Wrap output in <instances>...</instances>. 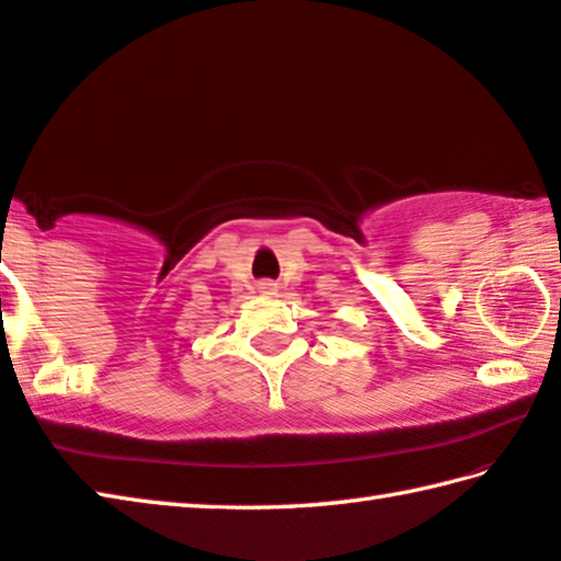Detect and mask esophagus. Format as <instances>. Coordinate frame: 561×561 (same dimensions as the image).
<instances>
[{
	"mask_svg": "<svg viewBox=\"0 0 561 561\" xmlns=\"http://www.w3.org/2000/svg\"><path fill=\"white\" fill-rule=\"evenodd\" d=\"M260 291H264V294L277 291V284H274V282H260Z\"/></svg>",
	"mask_w": 561,
	"mask_h": 561,
	"instance_id": "34e87169",
	"label": "esophagus"
}]
</instances>
